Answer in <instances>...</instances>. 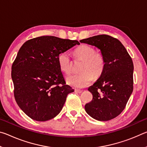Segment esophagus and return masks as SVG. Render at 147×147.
Wrapping results in <instances>:
<instances>
[{
    "label": "esophagus",
    "instance_id": "obj_1",
    "mask_svg": "<svg viewBox=\"0 0 147 147\" xmlns=\"http://www.w3.org/2000/svg\"><path fill=\"white\" fill-rule=\"evenodd\" d=\"M75 91L76 92V93H81L82 92V90H80V89H75Z\"/></svg>",
    "mask_w": 147,
    "mask_h": 147
}]
</instances>
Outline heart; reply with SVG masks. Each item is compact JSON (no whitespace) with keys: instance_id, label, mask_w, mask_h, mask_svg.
I'll list each match as a JSON object with an SVG mask.
<instances>
[{"instance_id":"b5f03b06","label":"heart","mask_w":147,"mask_h":147,"mask_svg":"<svg viewBox=\"0 0 147 147\" xmlns=\"http://www.w3.org/2000/svg\"><path fill=\"white\" fill-rule=\"evenodd\" d=\"M77 58L84 61L80 74H71L67 78V82L76 88L86 87L93 80V76L98 78L105 68V59L102 54L95 53V50L88 45H82L74 51ZM59 68L63 73L69 74L71 72V59L68 53L62 52L58 56Z\"/></svg>"}]
</instances>
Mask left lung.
I'll use <instances>...</instances> for the list:
<instances>
[{
	"instance_id": "1",
	"label": "left lung",
	"mask_w": 147,
	"mask_h": 147,
	"mask_svg": "<svg viewBox=\"0 0 147 147\" xmlns=\"http://www.w3.org/2000/svg\"><path fill=\"white\" fill-rule=\"evenodd\" d=\"M80 42L98 49L106 62L103 73L88 88L93 99L86 104L85 110L97 121L111 120L123 111L132 93V59L121 41L108 35L93 36Z\"/></svg>"
}]
</instances>
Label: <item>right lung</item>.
I'll list each match as a JSON object with an SVG mask.
<instances>
[{"instance_id":"1","label":"right lung","mask_w":147,"mask_h":147,"mask_svg":"<svg viewBox=\"0 0 147 147\" xmlns=\"http://www.w3.org/2000/svg\"><path fill=\"white\" fill-rule=\"evenodd\" d=\"M76 45V40L41 36L26 41L11 67L14 96L29 117L46 121L58 115L67 94L74 91L66 85L59 68L58 56Z\"/></svg>"}]
</instances>
